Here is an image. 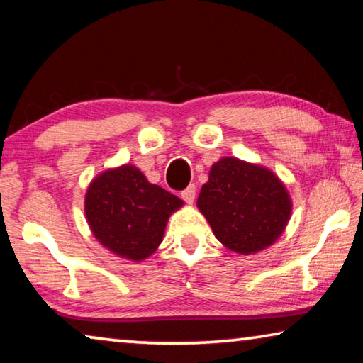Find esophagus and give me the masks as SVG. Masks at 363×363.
<instances>
[{
  "instance_id": "1",
  "label": "esophagus",
  "mask_w": 363,
  "mask_h": 363,
  "mask_svg": "<svg viewBox=\"0 0 363 363\" xmlns=\"http://www.w3.org/2000/svg\"><path fill=\"white\" fill-rule=\"evenodd\" d=\"M181 195H182L184 202H186V203H192L194 199H195V186H194V184H191V186H189L187 189H184Z\"/></svg>"
}]
</instances>
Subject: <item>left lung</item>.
Wrapping results in <instances>:
<instances>
[{
  "mask_svg": "<svg viewBox=\"0 0 363 363\" xmlns=\"http://www.w3.org/2000/svg\"><path fill=\"white\" fill-rule=\"evenodd\" d=\"M197 206L216 239L242 255L272 245L292 210L289 194L272 171L231 157L211 166Z\"/></svg>",
  "mask_w": 363,
  "mask_h": 363,
  "instance_id": "8db88e82",
  "label": "left lung"
}]
</instances>
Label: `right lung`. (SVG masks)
Masks as SVG:
<instances>
[{"instance_id":"add662e5","label":"right lung","mask_w":363,"mask_h":363,"mask_svg":"<svg viewBox=\"0 0 363 363\" xmlns=\"http://www.w3.org/2000/svg\"><path fill=\"white\" fill-rule=\"evenodd\" d=\"M182 200L155 186L132 164L101 172L85 195V216L101 245L129 260L150 257Z\"/></svg>"}]
</instances>
